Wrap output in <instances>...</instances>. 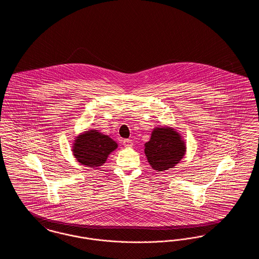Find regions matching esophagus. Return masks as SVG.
Returning a JSON list of instances; mask_svg holds the SVG:
<instances>
[{
  "mask_svg": "<svg viewBox=\"0 0 259 259\" xmlns=\"http://www.w3.org/2000/svg\"><path fill=\"white\" fill-rule=\"evenodd\" d=\"M123 145L124 147H126V148H130V147H132V146H133V143H132V141H131V140L126 139V140H124L123 141Z\"/></svg>",
  "mask_w": 259,
  "mask_h": 259,
  "instance_id": "esophagus-1",
  "label": "esophagus"
}]
</instances>
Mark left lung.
I'll return each mask as SVG.
<instances>
[{
	"mask_svg": "<svg viewBox=\"0 0 259 259\" xmlns=\"http://www.w3.org/2000/svg\"><path fill=\"white\" fill-rule=\"evenodd\" d=\"M185 144L172 127L154 128L150 140L145 144V153L151 168L162 172L172 168L183 159Z\"/></svg>",
	"mask_w": 259,
	"mask_h": 259,
	"instance_id": "1",
	"label": "left lung"
}]
</instances>
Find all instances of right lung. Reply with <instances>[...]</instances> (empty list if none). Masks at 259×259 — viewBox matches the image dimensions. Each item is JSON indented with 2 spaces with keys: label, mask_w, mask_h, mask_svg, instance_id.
<instances>
[{
  "label": "right lung",
  "mask_w": 259,
  "mask_h": 259,
  "mask_svg": "<svg viewBox=\"0 0 259 259\" xmlns=\"http://www.w3.org/2000/svg\"><path fill=\"white\" fill-rule=\"evenodd\" d=\"M117 148V144L109 136L97 130H89L76 137L73 153L76 160L87 167L96 168L103 165L109 154Z\"/></svg>",
  "instance_id": "add662e5"
}]
</instances>
